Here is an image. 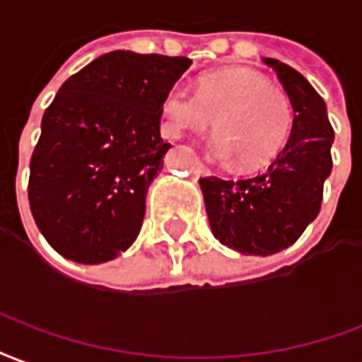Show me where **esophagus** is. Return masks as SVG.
<instances>
[{
	"label": "esophagus",
	"instance_id": "obj_1",
	"mask_svg": "<svg viewBox=\"0 0 362 362\" xmlns=\"http://www.w3.org/2000/svg\"><path fill=\"white\" fill-rule=\"evenodd\" d=\"M194 175H212V171L208 170L206 165H204V163H200V162H197L194 163Z\"/></svg>",
	"mask_w": 362,
	"mask_h": 362
}]
</instances>
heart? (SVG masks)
<instances>
[{
    "label": "heart",
    "mask_w": 362,
    "mask_h": 362,
    "mask_svg": "<svg viewBox=\"0 0 362 362\" xmlns=\"http://www.w3.org/2000/svg\"><path fill=\"white\" fill-rule=\"evenodd\" d=\"M163 131L179 139L189 131L204 133L216 123L218 136L210 152L218 162L237 160L243 170L272 162L287 142L293 110L284 92L264 76L247 69H228L204 76L199 92L173 86L163 96Z\"/></svg>",
    "instance_id": "obj_1"
}]
</instances>
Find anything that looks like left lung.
Listing matches in <instances>:
<instances>
[{
  "label": "left lung",
  "instance_id": "left-lung-1",
  "mask_svg": "<svg viewBox=\"0 0 362 362\" xmlns=\"http://www.w3.org/2000/svg\"><path fill=\"white\" fill-rule=\"evenodd\" d=\"M276 71L293 107L289 142L258 175L239 181L200 179L214 237L241 255L270 257L291 247L316 220L332 173L334 129L328 107L299 71L262 57Z\"/></svg>",
  "mask_w": 362,
  "mask_h": 362
}]
</instances>
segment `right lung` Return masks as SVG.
<instances>
[{
    "mask_svg": "<svg viewBox=\"0 0 362 362\" xmlns=\"http://www.w3.org/2000/svg\"><path fill=\"white\" fill-rule=\"evenodd\" d=\"M191 63L117 49L55 94L30 160L28 200L62 257L102 264L139 237L146 192L171 148L160 136L163 96Z\"/></svg>",
    "mask_w": 362,
    "mask_h": 362,
    "instance_id": "obj_1",
    "label": "right lung"
}]
</instances>
